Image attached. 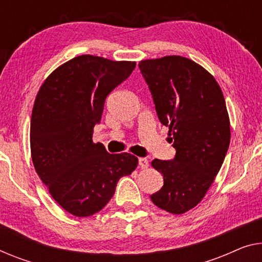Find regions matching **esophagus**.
Instances as JSON below:
<instances>
[{"label":"esophagus","mask_w":262,"mask_h":262,"mask_svg":"<svg viewBox=\"0 0 262 262\" xmlns=\"http://www.w3.org/2000/svg\"><path fill=\"white\" fill-rule=\"evenodd\" d=\"M139 166L141 167L142 169L148 168V166H149V162H148V160L146 158H140L139 159Z\"/></svg>","instance_id":"34e87169"}]
</instances>
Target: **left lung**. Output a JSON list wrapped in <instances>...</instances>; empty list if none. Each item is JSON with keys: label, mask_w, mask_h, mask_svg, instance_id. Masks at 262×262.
Wrapping results in <instances>:
<instances>
[{"label": "left lung", "mask_w": 262, "mask_h": 262, "mask_svg": "<svg viewBox=\"0 0 262 262\" xmlns=\"http://www.w3.org/2000/svg\"><path fill=\"white\" fill-rule=\"evenodd\" d=\"M139 68L177 150L173 160L151 161L163 186L150 199L166 212L183 214L204 199L227 154L231 124L224 94L213 75L187 57L143 60Z\"/></svg>", "instance_id": "left-lung-1"}]
</instances>
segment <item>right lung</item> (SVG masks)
<instances>
[{"label":"right lung","mask_w":262,"mask_h":262,"mask_svg":"<svg viewBox=\"0 0 262 262\" xmlns=\"http://www.w3.org/2000/svg\"><path fill=\"white\" fill-rule=\"evenodd\" d=\"M136 63L76 56L47 77L35 99L30 150L35 170L54 200L75 216L100 212L122 177L138 167L129 153L109 154L93 142L104 101Z\"/></svg>","instance_id":"obj_1"}]
</instances>
